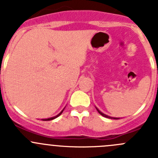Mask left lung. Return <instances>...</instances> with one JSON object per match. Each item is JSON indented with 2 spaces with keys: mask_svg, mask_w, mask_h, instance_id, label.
<instances>
[{
  "mask_svg": "<svg viewBox=\"0 0 158 158\" xmlns=\"http://www.w3.org/2000/svg\"><path fill=\"white\" fill-rule=\"evenodd\" d=\"M96 108H97V107H96ZM97 111H98V112H99V114H101V115L102 116H104V117H105V118H113V119H119V118H112V117H110V116H108V115H107V114H104V113H102L101 111V110H99V109H97Z\"/></svg>",
  "mask_w": 158,
  "mask_h": 158,
  "instance_id": "1",
  "label": "left lung"
}]
</instances>
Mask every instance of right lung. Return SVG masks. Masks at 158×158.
Instances as JSON below:
<instances>
[{
  "label": "right lung",
  "mask_w": 158,
  "mask_h": 158,
  "mask_svg": "<svg viewBox=\"0 0 158 158\" xmlns=\"http://www.w3.org/2000/svg\"><path fill=\"white\" fill-rule=\"evenodd\" d=\"M64 109H63L62 110H61V112L59 113L58 114H57V115H56V116H54V117H52V118H45V119H42L43 121H50V120H53V119H54V118H57L58 117V116H60L61 114V113L63 112V110H64Z\"/></svg>",
  "instance_id": "1"
}]
</instances>
